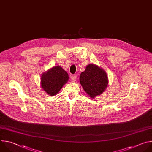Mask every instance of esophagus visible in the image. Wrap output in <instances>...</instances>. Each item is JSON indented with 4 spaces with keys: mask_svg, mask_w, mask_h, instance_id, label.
Wrapping results in <instances>:
<instances>
[{
    "mask_svg": "<svg viewBox=\"0 0 152 152\" xmlns=\"http://www.w3.org/2000/svg\"><path fill=\"white\" fill-rule=\"evenodd\" d=\"M71 78L72 79V80L73 81H75L77 80V76L76 75H71Z\"/></svg>",
    "mask_w": 152,
    "mask_h": 152,
    "instance_id": "1",
    "label": "esophagus"
}]
</instances>
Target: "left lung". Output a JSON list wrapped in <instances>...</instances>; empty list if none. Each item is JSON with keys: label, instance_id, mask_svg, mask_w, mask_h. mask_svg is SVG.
<instances>
[{"label": "left lung", "instance_id": "obj_1", "mask_svg": "<svg viewBox=\"0 0 152 152\" xmlns=\"http://www.w3.org/2000/svg\"><path fill=\"white\" fill-rule=\"evenodd\" d=\"M80 83L91 98L101 95L108 84L106 72L95 64L88 65L80 76Z\"/></svg>", "mask_w": 152, "mask_h": 152}]
</instances>
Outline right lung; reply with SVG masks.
<instances>
[{
    "instance_id": "right-lung-1",
    "label": "right lung",
    "mask_w": 152,
    "mask_h": 152,
    "mask_svg": "<svg viewBox=\"0 0 152 152\" xmlns=\"http://www.w3.org/2000/svg\"><path fill=\"white\" fill-rule=\"evenodd\" d=\"M68 80L69 76L66 71L57 66L41 75V85L45 92L52 96L58 94Z\"/></svg>"
}]
</instances>
